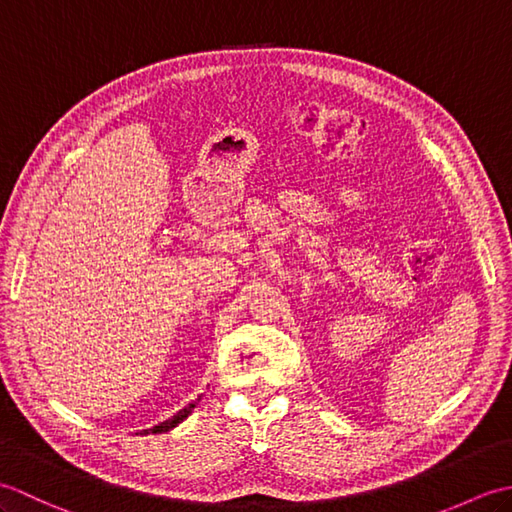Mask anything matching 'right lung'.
Instances as JSON below:
<instances>
[{
  "instance_id": "1",
  "label": "right lung",
  "mask_w": 512,
  "mask_h": 512,
  "mask_svg": "<svg viewBox=\"0 0 512 512\" xmlns=\"http://www.w3.org/2000/svg\"><path fill=\"white\" fill-rule=\"evenodd\" d=\"M200 400V398H198ZM198 400H195V402H198ZM195 402H191V405L189 407H184L182 411H178L176 413V416H173V418H169V420H165V422H160V424H156V427L154 429H145V433H162V431H169V429H173V427H176V424L178 422H182L184 418H187L189 416V413H191V409L195 407Z\"/></svg>"
}]
</instances>
